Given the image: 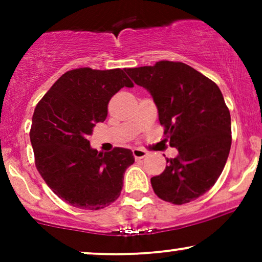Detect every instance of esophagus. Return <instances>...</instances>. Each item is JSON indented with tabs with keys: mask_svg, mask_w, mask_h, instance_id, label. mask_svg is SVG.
Returning a JSON list of instances; mask_svg holds the SVG:
<instances>
[{
	"mask_svg": "<svg viewBox=\"0 0 262 262\" xmlns=\"http://www.w3.org/2000/svg\"><path fill=\"white\" fill-rule=\"evenodd\" d=\"M133 155H134L135 159H143V158H145L146 155H148V152H146L145 150H143V149L135 148V149H133Z\"/></svg>",
	"mask_w": 262,
	"mask_h": 262,
	"instance_id": "obj_1",
	"label": "esophagus"
}]
</instances>
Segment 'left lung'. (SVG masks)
<instances>
[{
    "label": "left lung",
    "instance_id": "obj_1",
    "mask_svg": "<svg viewBox=\"0 0 262 262\" xmlns=\"http://www.w3.org/2000/svg\"><path fill=\"white\" fill-rule=\"evenodd\" d=\"M125 71L151 95L165 140L179 151L151 177L152 189L173 204L194 201L217 182L230 151V113L221 90L183 62L162 60Z\"/></svg>",
    "mask_w": 262,
    "mask_h": 262
}]
</instances>
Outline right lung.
<instances>
[{"label":"right lung","mask_w":262,"mask_h":262,"mask_svg":"<svg viewBox=\"0 0 262 262\" xmlns=\"http://www.w3.org/2000/svg\"><path fill=\"white\" fill-rule=\"evenodd\" d=\"M133 82L121 69L80 68L62 75L34 110L29 137L35 166L59 198L81 209L97 210L121 194L132 150L98 152L87 138L103 122L108 102Z\"/></svg>","instance_id":"obj_1"}]
</instances>
